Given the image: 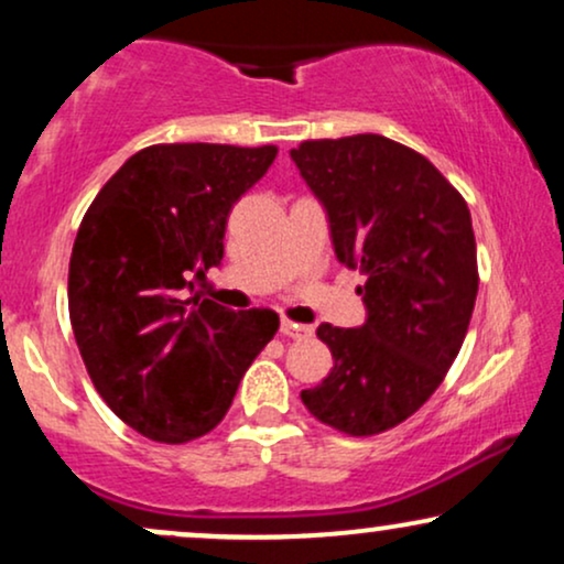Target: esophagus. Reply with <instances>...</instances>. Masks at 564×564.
<instances>
[{
	"instance_id": "34e87169",
	"label": "esophagus",
	"mask_w": 564,
	"mask_h": 564,
	"mask_svg": "<svg viewBox=\"0 0 564 564\" xmlns=\"http://www.w3.org/2000/svg\"><path fill=\"white\" fill-rule=\"evenodd\" d=\"M315 328L313 326H304V323H294L289 318L281 321V334L289 336V339H310Z\"/></svg>"
}]
</instances>
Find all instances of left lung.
<instances>
[{"label":"left lung","mask_w":564,"mask_h":564,"mask_svg":"<svg viewBox=\"0 0 564 564\" xmlns=\"http://www.w3.org/2000/svg\"><path fill=\"white\" fill-rule=\"evenodd\" d=\"M326 212L336 260L366 278V323H321L334 368L302 403L345 435H379L416 413L445 379L477 300L467 200L422 153L381 134L291 148Z\"/></svg>","instance_id":"obj_1"}]
</instances>
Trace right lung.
Masks as SVG:
<instances>
[{"label": "right lung", "mask_w": 564, "mask_h": 564, "mask_svg": "<svg viewBox=\"0 0 564 564\" xmlns=\"http://www.w3.org/2000/svg\"><path fill=\"white\" fill-rule=\"evenodd\" d=\"M275 153L151 145L102 185L76 232L68 313L82 360L116 416L156 443L215 430L278 332L273 310L236 313L198 291L223 264L232 204Z\"/></svg>", "instance_id": "right-lung-1"}]
</instances>
